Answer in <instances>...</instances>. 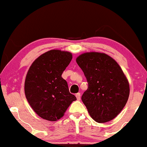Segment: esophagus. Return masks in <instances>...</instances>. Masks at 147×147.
<instances>
[{"label": "esophagus", "instance_id": "esophagus-1", "mask_svg": "<svg viewBox=\"0 0 147 147\" xmlns=\"http://www.w3.org/2000/svg\"><path fill=\"white\" fill-rule=\"evenodd\" d=\"M76 98L78 100H80V98H81V95L80 93H78L76 94Z\"/></svg>", "mask_w": 147, "mask_h": 147}]
</instances>
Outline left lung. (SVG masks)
<instances>
[{"label": "left lung", "mask_w": 147, "mask_h": 147, "mask_svg": "<svg viewBox=\"0 0 147 147\" xmlns=\"http://www.w3.org/2000/svg\"><path fill=\"white\" fill-rule=\"evenodd\" d=\"M76 62L88 82L82 101L90 117L98 123L112 120L129 97V83L123 71L115 60L104 53H84Z\"/></svg>", "instance_id": "left-lung-1"}]
</instances>
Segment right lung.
<instances>
[{
  "instance_id": "add662e5",
  "label": "right lung",
  "mask_w": 147,
  "mask_h": 147,
  "mask_svg": "<svg viewBox=\"0 0 147 147\" xmlns=\"http://www.w3.org/2000/svg\"><path fill=\"white\" fill-rule=\"evenodd\" d=\"M71 59L70 52L50 50L38 57L27 73L25 95L34 111L43 119H61L72 101L76 100L61 77Z\"/></svg>"
}]
</instances>
